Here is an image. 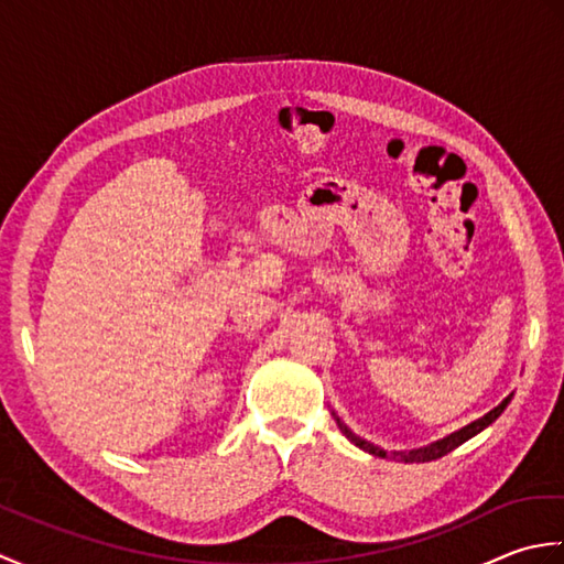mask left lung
<instances>
[{
  "label": "left lung",
  "instance_id": "obj_1",
  "mask_svg": "<svg viewBox=\"0 0 564 564\" xmlns=\"http://www.w3.org/2000/svg\"><path fill=\"white\" fill-rule=\"evenodd\" d=\"M511 398H513V394H509L507 400H501V404H497L495 410H489L485 416L477 419V422L467 424V426H463V429H458V431H453V434L446 436V438H438V441H434V443H429V446L414 448V451H392V453H388V451H382L380 446H373V443H370V441H366V438H361V436H356L354 431H351L349 426H346L339 416H334V419H337L341 434H344L346 438H349V441L354 443V446L364 448V451L370 453V455H378V458H398V460H402V463H429V460L443 458V455H448L451 451L458 448L460 443H465L467 438H473V436L480 434L482 429H487L501 412L507 410V404L511 402Z\"/></svg>",
  "mask_w": 564,
  "mask_h": 564
}]
</instances>
